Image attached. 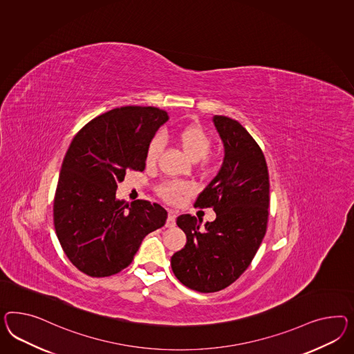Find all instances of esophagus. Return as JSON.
I'll return each mask as SVG.
<instances>
[{"mask_svg":"<svg viewBox=\"0 0 354 354\" xmlns=\"http://www.w3.org/2000/svg\"><path fill=\"white\" fill-rule=\"evenodd\" d=\"M175 220H176V212L174 210L169 211V216H167V221H166V227H167V228H172V227H175Z\"/></svg>","mask_w":354,"mask_h":354,"instance_id":"34e87169","label":"esophagus"}]
</instances>
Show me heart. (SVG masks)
<instances>
[{
  "label": "heart",
  "instance_id": "1",
  "mask_svg": "<svg viewBox=\"0 0 354 354\" xmlns=\"http://www.w3.org/2000/svg\"><path fill=\"white\" fill-rule=\"evenodd\" d=\"M176 140L182 147L183 151L193 161H200L210 151V135L207 134L198 124H189L183 127L182 130H179V133L176 134ZM162 148V136L154 135L145 149V161L148 165L156 163ZM158 191L166 200L175 202L178 201L183 194H187L191 191V185L188 183L171 180L162 184L158 188Z\"/></svg>",
  "mask_w": 354,
  "mask_h": 354
}]
</instances>
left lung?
Listing matches in <instances>:
<instances>
[{"mask_svg":"<svg viewBox=\"0 0 354 354\" xmlns=\"http://www.w3.org/2000/svg\"><path fill=\"white\" fill-rule=\"evenodd\" d=\"M212 122L224 161L194 206L212 207L216 219L201 230L196 216L180 215L176 224L187 243L171 258L174 274L198 292L220 291L248 269L266 236L269 207V174L258 143L236 120L214 115Z\"/></svg>","mask_w":354,"mask_h":354,"instance_id":"1","label":"left lung"}]
</instances>
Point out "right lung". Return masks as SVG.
Returning <instances> with one entry per match:
<instances>
[{
    "label": "right lung",
    "instance_id": "1",
    "mask_svg": "<svg viewBox=\"0 0 354 354\" xmlns=\"http://www.w3.org/2000/svg\"><path fill=\"white\" fill-rule=\"evenodd\" d=\"M169 120L154 106L129 105L97 115L68 148L54 197V227L62 249L90 277L129 267L144 237L165 225L167 211L144 200L115 198L130 170L145 169V149Z\"/></svg>",
    "mask_w": 354,
    "mask_h": 354
}]
</instances>
